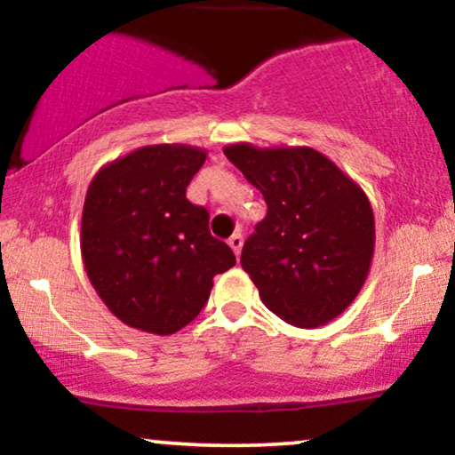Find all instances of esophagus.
I'll list each match as a JSON object with an SVG mask.
<instances>
[{
	"instance_id": "esophagus-1",
	"label": "esophagus",
	"mask_w": 455,
	"mask_h": 455,
	"mask_svg": "<svg viewBox=\"0 0 455 455\" xmlns=\"http://www.w3.org/2000/svg\"><path fill=\"white\" fill-rule=\"evenodd\" d=\"M228 245H231L233 252L239 257V252H242V245H243V235L242 233H233L231 237H228Z\"/></svg>"
}]
</instances>
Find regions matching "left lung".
<instances>
[{"label":"left lung","instance_id":"obj_1","mask_svg":"<svg viewBox=\"0 0 455 455\" xmlns=\"http://www.w3.org/2000/svg\"><path fill=\"white\" fill-rule=\"evenodd\" d=\"M224 156L267 203L242 250L260 299L291 325H325L351 306L372 263L368 196L312 148L237 143Z\"/></svg>","mask_w":455,"mask_h":455}]
</instances>
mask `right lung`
<instances>
[{"label":"right lung","instance_id":"1","mask_svg":"<svg viewBox=\"0 0 455 455\" xmlns=\"http://www.w3.org/2000/svg\"><path fill=\"white\" fill-rule=\"evenodd\" d=\"M207 151L148 145L102 166L87 188L81 254L92 286L119 321L169 336L207 304L235 254L210 233L186 188Z\"/></svg>","mask_w":455,"mask_h":455}]
</instances>
